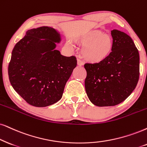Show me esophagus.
Here are the masks:
<instances>
[{
    "mask_svg": "<svg viewBox=\"0 0 147 147\" xmlns=\"http://www.w3.org/2000/svg\"><path fill=\"white\" fill-rule=\"evenodd\" d=\"M77 65H78V66H83V62L82 61H81V60H79V59H78V60H77Z\"/></svg>",
    "mask_w": 147,
    "mask_h": 147,
    "instance_id": "34e87169",
    "label": "esophagus"
}]
</instances>
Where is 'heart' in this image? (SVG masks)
<instances>
[{
    "mask_svg": "<svg viewBox=\"0 0 147 147\" xmlns=\"http://www.w3.org/2000/svg\"><path fill=\"white\" fill-rule=\"evenodd\" d=\"M76 42L83 48L81 55L87 62L98 64L105 60L112 53L114 40L110 34H105L100 30H93L75 39ZM66 46L72 49V46L67 42Z\"/></svg>",
    "mask_w": 147,
    "mask_h": 147,
    "instance_id": "1",
    "label": "heart"
}]
</instances>
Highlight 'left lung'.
Instances as JSON below:
<instances>
[{"label": "left lung", "mask_w": 147, "mask_h": 147, "mask_svg": "<svg viewBox=\"0 0 147 147\" xmlns=\"http://www.w3.org/2000/svg\"><path fill=\"white\" fill-rule=\"evenodd\" d=\"M111 55L98 64H85V87L89 99L98 107H111L123 102L134 90L140 75V56L129 35L113 30Z\"/></svg>", "instance_id": "left-lung-1"}]
</instances>
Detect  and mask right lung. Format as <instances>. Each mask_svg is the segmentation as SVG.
Segmentation results:
<instances>
[{"instance_id": "add662e5", "label": "right lung", "mask_w": 147, "mask_h": 147, "mask_svg": "<svg viewBox=\"0 0 147 147\" xmlns=\"http://www.w3.org/2000/svg\"><path fill=\"white\" fill-rule=\"evenodd\" d=\"M61 35L42 26L28 30L17 42L9 64V81L29 105L45 107L62 97L64 87L77 66L75 56L66 57L55 49Z\"/></svg>"}]
</instances>
